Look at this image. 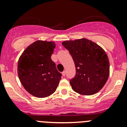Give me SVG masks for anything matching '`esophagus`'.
<instances>
[{
    "label": "esophagus",
    "mask_w": 127,
    "mask_h": 127,
    "mask_svg": "<svg viewBox=\"0 0 127 127\" xmlns=\"http://www.w3.org/2000/svg\"><path fill=\"white\" fill-rule=\"evenodd\" d=\"M62 75H63V76H65V75H66V71H64L63 72H62Z\"/></svg>",
    "instance_id": "34e87169"
}]
</instances>
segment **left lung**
<instances>
[{
    "label": "left lung",
    "mask_w": 127,
    "mask_h": 127,
    "mask_svg": "<svg viewBox=\"0 0 127 127\" xmlns=\"http://www.w3.org/2000/svg\"><path fill=\"white\" fill-rule=\"evenodd\" d=\"M62 44L71 55L76 74L70 80L73 90L83 95L98 93L109 75V61L106 52L92 40L80 39Z\"/></svg>",
    "instance_id": "8db88e82"
}]
</instances>
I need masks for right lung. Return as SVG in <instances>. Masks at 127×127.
<instances>
[{
  "instance_id": "obj_1",
  "label": "right lung",
  "mask_w": 127,
  "mask_h": 127,
  "mask_svg": "<svg viewBox=\"0 0 127 127\" xmlns=\"http://www.w3.org/2000/svg\"><path fill=\"white\" fill-rule=\"evenodd\" d=\"M54 42L37 40L28 46L20 57L18 74L26 90L37 98H45L56 91L61 78L51 59Z\"/></svg>"
}]
</instances>
